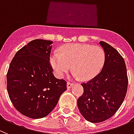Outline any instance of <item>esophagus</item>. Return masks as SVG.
<instances>
[{
    "mask_svg": "<svg viewBox=\"0 0 134 134\" xmlns=\"http://www.w3.org/2000/svg\"><path fill=\"white\" fill-rule=\"evenodd\" d=\"M73 85V83H70V82H67V89H69V88L71 87Z\"/></svg>",
    "mask_w": 134,
    "mask_h": 134,
    "instance_id": "1",
    "label": "esophagus"
}]
</instances>
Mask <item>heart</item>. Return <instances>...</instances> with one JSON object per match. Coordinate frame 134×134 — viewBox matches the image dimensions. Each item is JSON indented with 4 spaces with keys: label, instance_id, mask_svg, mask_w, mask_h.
Segmentation results:
<instances>
[{
    "label": "heart",
    "instance_id": "1",
    "mask_svg": "<svg viewBox=\"0 0 134 134\" xmlns=\"http://www.w3.org/2000/svg\"><path fill=\"white\" fill-rule=\"evenodd\" d=\"M105 52L102 48L85 44H72L63 47L61 53H53L51 62L59 77L71 68L75 77L90 80L96 77L104 65Z\"/></svg>",
    "mask_w": 134,
    "mask_h": 134
}]
</instances>
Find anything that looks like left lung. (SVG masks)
Here are the masks:
<instances>
[{"instance_id":"1","label":"left lung","mask_w":134,"mask_h":134,"mask_svg":"<svg viewBox=\"0 0 134 134\" xmlns=\"http://www.w3.org/2000/svg\"><path fill=\"white\" fill-rule=\"evenodd\" d=\"M105 52V62L98 75L83 83V93L77 100L79 111L85 120L99 123L118 110L126 97L128 85L124 58L110 44L99 42Z\"/></svg>"}]
</instances>
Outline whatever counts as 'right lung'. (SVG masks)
<instances>
[{
    "mask_svg": "<svg viewBox=\"0 0 134 134\" xmlns=\"http://www.w3.org/2000/svg\"><path fill=\"white\" fill-rule=\"evenodd\" d=\"M51 41L35 39L21 48L10 62L7 91L20 114L32 119L47 116L67 90V82L57 79L50 64Z\"/></svg>",
    "mask_w": 134,
    "mask_h": 134,
    "instance_id": "add662e5",
    "label": "right lung"
}]
</instances>
